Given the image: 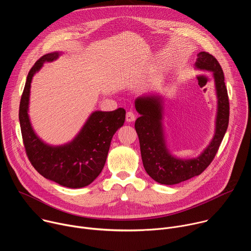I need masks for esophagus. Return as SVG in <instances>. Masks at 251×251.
<instances>
[{
	"label": "esophagus",
	"instance_id": "esophagus-1",
	"mask_svg": "<svg viewBox=\"0 0 251 251\" xmlns=\"http://www.w3.org/2000/svg\"><path fill=\"white\" fill-rule=\"evenodd\" d=\"M135 118H136V116L132 111H128L126 113V121L127 122H133L135 120Z\"/></svg>",
	"mask_w": 251,
	"mask_h": 251
}]
</instances>
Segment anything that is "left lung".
Listing matches in <instances>:
<instances>
[{"label": "left lung", "mask_w": 251, "mask_h": 251, "mask_svg": "<svg viewBox=\"0 0 251 251\" xmlns=\"http://www.w3.org/2000/svg\"><path fill=\"white\" fill-rule=\"evenodd\" d=\"M195 66L199 70L213 72L218 96L216 133L207 149L196 158L178 159L166 150L161 128V100L154 96H143L135 100L140 117L135 122L141 155L147 174L156 182L173 185L201 175L213 161L228 125L229 102L223 69L218 60L208 52L197 54Z\"/></svg>", "instance_id": "obj_1"}]
</instances>
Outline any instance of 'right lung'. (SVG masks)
Instances as JSON below:
<instances>
[{
	"mask_svg": "<svg viewBox=\"0 0 251 251\" xmlns=\"http://www.w3.org/2000/svg\"><path fill=\"white\" fill-rule=\"evenodd\" d=\"M58 55L55 52L42 56L27 75L19 112L22 136L26 155L36 172L62 186L80 188L91 184L101 173L111 139L123 126L126 111L123 108L96 111L70 144L60 147L44 144L33 132L27 114L30 82L43 63L55 60Z\"/></svg>",
	"mask_w": 251,
	"mask_h": 251,
	"instance_id": "obj_1",
	"label": "right lung"
}]
</instances>
